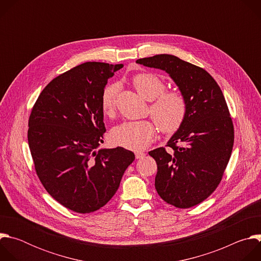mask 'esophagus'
Returning a JSON list of instances; mask_svg holds the SVG:
<instances>
[{
  "instance_id": "obj_1",
  "label": "esophagus",
  "mask_w": 261,
  "mask_h": 261,
  "mask_svg": "<svg viewBox=\"0 0 261 261\" xmlns=\"http://www.w3.org/2000/svg\"><path fill=\"white\" fill-rule=\"evenodd\" d=\"M144 156H145V154H144L143 152H136V153H135L136 159H142Z\"/></svg>"
}]
</instances>
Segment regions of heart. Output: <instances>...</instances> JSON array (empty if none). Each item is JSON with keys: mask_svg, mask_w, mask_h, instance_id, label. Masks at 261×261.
<instances>
[{"mask_svg": "<svg viewBox=\"0 0 261 261\" xmlns=\"http://www.w3.org/2000/svg\"><path fill=\"white\" fill-rule=\"evenodd\" d=\"M138 94L147 101H153L151 114L164 133H173L181 125L187 103L184 96L176 91L164 92V82L155 74L139 73L132 80ZM118 85L107 86L101 95V109L103 114L110 116L116 105ZM157 127L151 121L124 122L116 126L110 133V138L115 144L128 150H142L156 136Z\"/></svg>", "mask_w": 261, "mask_h": 261, "instance_id": "obj_1", "label": "heart"}]
</instances>
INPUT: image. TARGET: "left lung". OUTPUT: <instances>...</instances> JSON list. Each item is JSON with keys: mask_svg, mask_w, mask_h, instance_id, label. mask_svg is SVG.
<instances>
[{"mask_svg": "<svg viewBox=\"0 0 261 261\" xmlns=\"http://www.w3.org/2000/svg\"><path fill=\"white\" fill-rule=\"evenodd\" d=\"M165 71L187 103V113L167 141L170 152H148L158 171L155 188L168 204L194 206L218 187L233 146V125L223 93L204 69L167 54L136 61Z\"/></svg>", "mask_w": 261, "mask_h": 261, "instance_id": "obj_1", "label": "left lung"}]
</instances>
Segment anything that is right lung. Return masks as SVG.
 I'll list each match as a JSON object with an SVG mask.
<instances>
[{"label": "right lung", "mask_w": 261, "mask_h": 261, "mask_svg": "<svg viewBox=\"0 0 261 261\" xmlns=\"http://www.w3.org/2000/svg\"><path fill=\"white\" fill-rule=\"evenodd\" d=\"M123 64L86 62L53 80L37 99L28 141L46 191L76 213L105 205L119 189L133 152L102 147L106 131L101 95Z\"/></svg>", "instance_id": "add662e5"}]
</instances>
